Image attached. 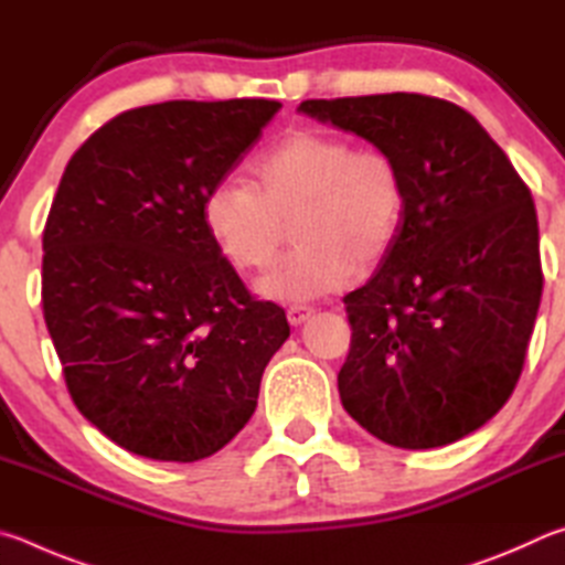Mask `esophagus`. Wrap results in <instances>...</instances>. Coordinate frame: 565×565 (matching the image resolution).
<instances>
[{
  "label": "esophagus",
  "instance_id": "1",
  "mask_svg": "<svg viewBox=\"0 0 565 565\" xmlns=\"http://www.w3.org/2000/svg\"><path fill=\"white\" fill-rule=\"evenodd\" d=\"M315 315L312 308H290L288 310V322L292 324V328H300L302 322H308Z\"/></svg>",
  "mask_w": 565,
  "mask_h": 565
}]
</instances>
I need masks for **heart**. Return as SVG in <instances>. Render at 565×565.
<instances>
[{
	"mask_svg": "<svg viewBox=\"0 0 565 565\" xmlns=\"http://www.w3.org/2000/svg\"><path fill=\"white\" fill-rule=\"evenodd\" d=\"M255 185L225 178L203 198V225L235 270L273 263L282 221L298 245L257 280L277 302H310L344 288L392 250L404 221V181L377 148L334 134L292 131L255 158Z\"/></svg>",
	"mask_w": 565,
	"mask_h": 565,
	"instance_id": "1",
	"label": "heart"
}]
</instances>
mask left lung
I'll list each match as a JSON object with an SVG mask.
<instances>
[{"instance_id": "1", "label": "left lung", "mask_w": 565, "mask_h": 565, "mask_svg": "<svg viewBox=\"0 0 565 565\" xmlns=\"http://www.w3.org/2000/svg\"><path fill=\"white\" fill-rule=\"evenodd\" d=\"M298 111L397 163L404 221L367 285L344 298L342 407L399 449L459 441L521 377L541 305L536 205L469 111L422 94L310 98Z\"/></svg>"}]
</instances>
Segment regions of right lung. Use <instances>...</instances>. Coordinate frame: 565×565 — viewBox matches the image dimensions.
<instances>
[{
    "label": "right lung",
    "mask_w": 565,
    "mask_h": 565,
    "mask_svg": "<svg viewBox=\"0 0 565 565\" xmlns=\"http://www.w3.org/2000/svg\"><path fill=\"white\" fill-rule=\"evenodd\" d=\"M265 98L166 102L72 156L44 227L42 305L76 409L126 451L198 461L257 407L290 338L203 225V198L263 134Z\"/></svg>",
    "instance_id": "obj_1"
}]
</instances>
